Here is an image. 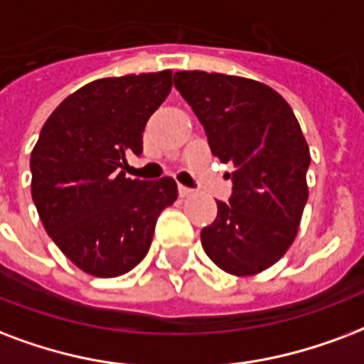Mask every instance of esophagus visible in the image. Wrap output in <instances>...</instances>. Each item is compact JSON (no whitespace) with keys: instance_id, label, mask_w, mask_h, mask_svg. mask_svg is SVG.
Returning a JSON list of instances; mask_svg holds the SVG:
<instances>
[{"instance_id":"1","label":"esophagus","mask_w":364,"mask_h":364,"mask_svg":"<svg viewBox=\"0 0 364 364\" xmlns=\"http://www.w3.org/2000/svg\"><path fill=\"white\" fill-rule=\"evenodd\" d=\"M191 194H193V188L179 185V196H181V198H185V196H191Z\"/></svg>"}]
</instances>
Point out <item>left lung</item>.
Wrapping results in <instances>:
<instances>
[{
  "label": "left lung",
  "mask_w": 364,
  "mask_h": 364,
  "mask_svg": "<svg viewBox=\"0 0 364 364\" xmlns=\"http://www.w3.org/2000/svg\"><path fill=\"white\" fill-rule=\"evenodd\" d=\"M176 90L206 132L213 156L232 164L229 202L202 229V248L237 277L262 273L296 238L307 204L309 146L292 108L269 85L248 77L176 72Z\"/></svg>",
  "instance_id": "left-lung-1"
}]
</instances>
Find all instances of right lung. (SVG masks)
<instances>
[{
    "label": "right lung",
    "instance_id": "add662e5",
    "mask_svg": "<svg viewBox=\"0 0 364 364\" xmlns=\"http://www.w3.org/2000/svg\"><path fill=\"white\" fill-rule=\"evenodd\" d=\"M170 90V70L102 77L66 97L41 127L30 156L32 200L53 242L85 273L132 271L151 248L158 215L176 202L171 177L124 173Z\"/></svg>",
    "mask_w": 364,
    "mask_h": 364
}]
</instances>
